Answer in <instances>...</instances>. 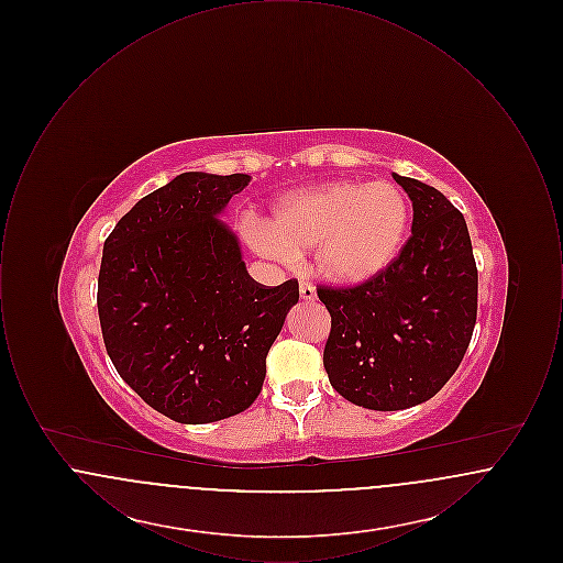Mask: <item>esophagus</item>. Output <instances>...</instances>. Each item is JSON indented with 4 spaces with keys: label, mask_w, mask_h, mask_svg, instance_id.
<instances>
[{
    "label": "esophagus",
    "mask_w": 563,
    "mask_h": 563,
    "mask_svg": "<svg viewBox=\"0 0 563 563\" xmlns=\"http://www.w3.org/2000/svg\"><path fill=\"white\" fill-rule=\"evenodd\" d=\"M299 295H301L303 301H314L317 299V289L308 280H301L299 283Z\"/></svg>",
    "instance_id": "obj_1"
}]
</instances>
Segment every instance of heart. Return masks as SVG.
<instances>
[{
    "mask_svg": "<svg viewBox=\"0 0 563 563\" xmlns=\"http://www.w3.org/2000/svg\"><path fill=\"white\" fill-rule=\"evenodd\" d=\"M407 225L409 202L395 184L333 181L280 200L272 223H246V241L278 262L317 246L321 276L361 285L397 260Z\"/></svg>",
    "mask_w": 563,
    "mask_h": 563,
    "instance_id": "heart-1",
    "label": "heart"
}]
</instances>
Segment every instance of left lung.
Wrapping results in <instances>:
<instances>
[{
	"label": "left lung",
	"instance_id": "1",
	"mask_svg": "<svg viewBox=\"0 0 563 563\" xmlns=\"http://www.w3.org/2000/svg\"><path fill=\"white\" fill-rule=\"evenodd\" d=\"M413 207L411 236L372 280L324 287L322 365L350 402L395 411L429 401L455 374L477 321V264L464 214L418 179L393 175Z\"/></svg>",
	"mask_w": 563,
	"mask_h": 563
}]
</instances>
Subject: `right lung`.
<instances>
[{"mask_svg": "<svg viewBox=\"0 0 563 563\" xmlns=\"http://www.w3.org/2000/svg\"><path fill=\"white\" fill-rule=\"evenodd\" d=\"M249 175L184 173L141 198L103 244L99 321L134 393L181 424L236 416L262 393L266 356L299 285L255 283L214 217Z\"/></svg>", "mask_w": 563, "mask_h": 563, "instance_id": "add662e5", "label": "right lung"}]
</instances>
